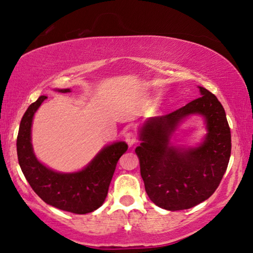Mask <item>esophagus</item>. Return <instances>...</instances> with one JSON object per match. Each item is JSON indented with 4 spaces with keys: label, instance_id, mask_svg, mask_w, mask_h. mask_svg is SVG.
I'll return each mask as SVG.
<instances>
[{
    "label": "esophagus",
    "instance_id": "1",
    "mask_svg": "<svg viewBox=\"0 0 253 253\" xmlns=\"http://www.w3.org/2000/svg\"><path fill=\"white\" fill-rule=\"evenodd\" d=\"M124 139H126V142L127 143L129 147H132L136 143V136L132 132H127V133L124 134Z\"/></svg>",
    "mask_w": 253,
    "mask_h": 253
}]
</instances>
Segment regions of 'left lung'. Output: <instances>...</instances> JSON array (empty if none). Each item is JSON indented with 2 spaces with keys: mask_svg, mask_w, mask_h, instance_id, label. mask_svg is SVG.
Listing matches in <instances>:
<instances>
[{
  "mask_svg": "<svg viewBox=\"0 0 253 253\" xmlns=\"http://www.w3.org/2000/svg\"><path fill=\"white\" fill-rule=\"evenodd\" d=\"M200 97L162 117L149 118L139 129L135 148L147 194L169 211L190 209L219 187L231 154V132L224 109L214 94L199 86ZM191 115L205 120L207 134L197 147L174 146L170 138Z\"/></svg>",
  "mask_w": 253,
  "mask_h": 253,
  "instance_id": "left-lung-1",
  "label": "left lung"
}]
</instances>
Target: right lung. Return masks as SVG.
<instances>
[{"instance_id":"obj_1","label":"right lung","mask_w":253,"mask_h":253,"mask_svg":"<svg viewBox=\"0 0 253 253\" xmlns=\"http://www.w3.org/2000/svg\"><path fill=\"white\" fill-rule=\"evenodd\" d=\"M56 91L71 92L70 88ZM45 99V95L40 96L21 120L16 140L21 170L33 191L47 205L77 214L90 213L103 205L115 167L127 150V144L118 141L105 145L90 163L77 172L65 173L50 169L35 157L31 136L34 114Z\"/></svg>"}]
</instances>
